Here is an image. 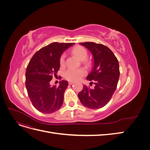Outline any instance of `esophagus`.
<instances>
[{"instance_id":"1","label":"esophagus","mask_w":150,"mask_h":150,"mask_svg":"<svg viewBox=\"0 0 150 150\" xmlns=\"http://www.w3.org/2000/svg\"><path fill=\"white\" fill-rule=\"evenodd\" d=\"M74 84L73 81H69V85H71V84Z\"/></svg>"}]
</instances>
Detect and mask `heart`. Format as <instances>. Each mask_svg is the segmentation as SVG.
Wrapping results in <instances>:
<instances>
[{"label":"heart","mask_w":150,"mask_h":150,"mask_svg":"<svg viewBox=\"0 0 150 150\" xmlns=\"http://www.w3.org/2000/svg\"><path fill=\"white\" fill-rule=\"evenodd\" d=\"M73 52L75 55L77 56L80 60H84L88 57V52L86 50L81 46H78L74 48ZM66 61L65 54H62L60 59V64L61 66H64ZM86 73V71L83 69H75L72 68L67 69L64 73L65 78L69 81H77L81 78Z\"/></svg>","instance_id":"b5f03b06"}]
</instances>
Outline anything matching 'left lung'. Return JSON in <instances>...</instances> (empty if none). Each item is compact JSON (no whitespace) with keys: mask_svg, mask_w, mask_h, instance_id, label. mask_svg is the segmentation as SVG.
Wrapping results in <instances>:
<instances>
[{"mask_svg":"<svg viewBox=\"0 0 150 150\" xmlns=\"http://www.w3.org/2000/svg\"><path fill=\"white\" fill-rule=\"evenodd\" d=\"M79 44L93 54L94 66L86 79L94 83V88L91 89L83 85V90L78 94L79 99L88 108H101L110 101L116 89L120 78L118 61L111 50L103 44L92 42Z\"/></svg>","mask_w":150,"mask_h":150,"instance_id":"1","label":"left lung"}]
</instances>
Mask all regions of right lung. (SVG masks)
Returning <instances> with one entry per match:
<instances>
[{
	"label": "right lung",
	"instance_id": "1",
	"mask_svg": "<svg viewBox=\"0 0 150 150\" xmlns=\"http://www.w3.org/2000/svg\"><path fill=\"white\" fill-rule=\"evenodd\" d=\"M74 44L51 43L39 50L29 61L25 72V87L33 105L39 111L50 114L61 108L67 81L62 80L59 86H51L50 81L59 69L62 54Z\"/></svg>",
	"mask_w": 150,
	"mask_h": 150
}]
</instances>
